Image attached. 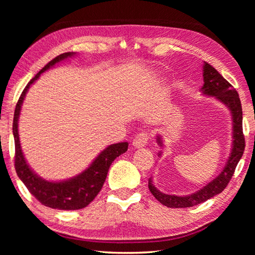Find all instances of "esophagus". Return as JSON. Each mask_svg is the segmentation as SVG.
I'll return each mask as SVG.
<instances>
[{"instance_id": "1", "label": "esophagus", "mask_w": 255, "mask_h": 255, "mask_svg": "<svg viewBox=\"0 0 255 255\" xmlns=\"http://www.w3.org/2000/svg\"><path fill=\"white\" fill-rule=\"evenodd\" d=\"M148 140H149L148 132H140L132 140V145L136 149L143 148V147H145V145H147Z\"/></svg>"}]
</instances>
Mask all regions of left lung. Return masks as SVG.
<instances>
[{
    "instance_id": "8db88e82",
    "label": "left lung",
    "mask_w": 255,
    "mask_h": 255,
    "mask_svg": "<svg viewBox=\"0 0 255 255\" xmlns=\"http://www.w3.org/2000/svg\"><path fill=\"white\" fill-rule=\"evenodd\" d=\"M204 84L202 86L203 94L206 96L215 97L216 100L229 108L232 118V145L229 158L226 162L224 170L213 181L206 184L199 191L185 196L178 195H169L160 192L153 185L152 178H150L148 186L150 192L159 202L170 208H186L192 206L202 204L209 198L220 194L228 185L229 181L234 175L236 167L239 163L246 147L245 136L242 132V107L238 92L232 88V85L209 63L204 62L203 66ZM156 142L160 147H163V141L160 134L156 136ZM161 156L162 152L158 153Z\"/></svg>"
}]
</instances>
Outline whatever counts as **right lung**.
<instances>
[{
	"mask_svg": "<svg viewBox=\"0 0 255 255\" xmlns=\"http://www.w3.org/2000/svg\"><path fill=\"white\" fill-rule=\"evenodd\" d=\"M74 55V52H66L52 59L29 81L24 89L23 93H21L17 104H16L13 121L16 173H17L20 181L25 184V186L30 194L34 195L36 199L39 200L42 205L53 209L61 210H77L86 207L102 189L103 184L106 180L108 169H110L113 161L117 156L126 152L128 149V142H118L108 145L96 156L88 169L81 172L77 176L69 178V180L58 182L47 181L45 178L37 175L26 162L24 153L20 148L18 119L20 108L23 105L27 91H28L31 84L35 83L37 79H39L41 73L55 67L57 63L73 57Z\"/></svg>",
	"mask_w": 255,
	"mask_h": 255,
	"instance_id": "right-lung-1",
	"label": "right lung"
}]
</instances>
